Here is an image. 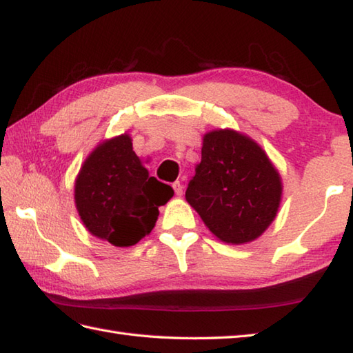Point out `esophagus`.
<instances>
[{
  "label": "esophagus",
  "instance_id": "34e87169",
  "mask_svg": "<svg viewBox=\"0 0 353 353\" xmlns=\"http://www.w3.org/2000/svg\"><path fill=\"white\" fill-rule=\"evenodd\" d=\"M172 188H174V192H175V195L176 196H181L183 195V184L179 183V181H175L174 184H172Z\"/></svg>",
  "mask_w": 353,
  "mask_h": 353
}]
</instances>
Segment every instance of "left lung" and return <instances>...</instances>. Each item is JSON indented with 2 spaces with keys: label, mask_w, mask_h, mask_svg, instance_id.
Returning a JSON list of instances; mask_svg holds the SVG:
<instances>
[{
  "label": "left lung",
  "mask_w": 353,
  "mask_h": 353,
  "mask_svg": "<svg viewBox=\"0 0 353 353\" xmlns=\"http://www.w3.org/2000/svg\"><path fill=\"white\" fill-rule=\"evenodd\" d=\"M281 196L280 172L256 141L234 129L204 134L185 199L219 241L245 244L261 236Z\"/></svg>",
  "instance_id": "1"
}]
</instances>
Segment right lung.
I'll return each instance as SVG.
<instances>
[{
	"mask_svg": "<svg viewBox=\"0 0 353 353\" xmlns=\"http://www.w3.org/2000/svg\"><path fill=\"white\" fill-rule=\"evenodd\" d=\"M172 196L170 185L149 175L129 134L104 139L90 152L73 190L84 228L115 248H130L149 235L158 208Z\"/></svg>",
	"mask_w": 353,
	"mask_h": 353,
	"instance_id": "add662e5",
	"label": "right lung"
}]
</instances>
